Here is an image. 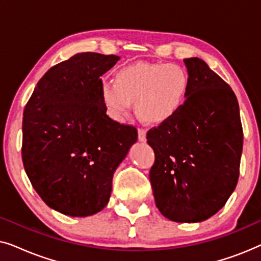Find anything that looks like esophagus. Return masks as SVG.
<instances>
[{"mask_svg":"<svg viewBox=\"0 0 261 261\" xmlns=\"http://www.w3.org/2000/svg\"><path fill=\"white\" fill-rule=\"evenodd\" d=\"M138 135H139V140L144 142L146 140V129H144V128H139Z\"/></svg>","mask_w":261,"mask_h":261,"instance_id":"1","label":"esophagus"}]
</instances>
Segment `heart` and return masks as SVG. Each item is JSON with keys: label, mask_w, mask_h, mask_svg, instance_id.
<instances>
[{"label": "heart", "mask_w": 261, "mask_h": 261, "mask_svg": "<svg viewBox=\"0 0 261 261\" xmlns=\"http://www.w3.org/2000/svg\"><path fill=\"white\" fill-rule=\"evenodd\" d=\"M190 91L188 70L174 63L138 62L123 66L115 81L102 80L101 99L108 115L116 122L127 120L133 109L142 120L166 123L178 115Z\"/></svg>", "instance_id": "b5f03b06"}]
</instances>
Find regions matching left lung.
<instances>
[{"instance_id":"8db88e82","label":"left lung","mask_w":261,"mask_h":261,"mask_svg":"<svg viewBox=\"0 0 261 261\" xmlns=\"http://www.w3.org/2000/svg\"><path fill=\"white\" fill-rule=\"evenodd\" d=\"M190 91L183 109L147 132L155 162L149 171L156 208L174 222L208 220L239 179L242 126L231 88L204 60L184 59Z\"/></svg>"}]
</instances>
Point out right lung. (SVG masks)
Returning <instances> with one entry per match:
<instances>
[{"label":"right lung","mask_w":261,"mask_h":261,"mask_svg":"<svg viewBox=\"0 0 261 261\" xmlns=\"http://www.w3.org/2000/svg\"><path fill=\"white\" fill-rule=\"evenodd\" d=\"M120 57L77 53L38 82L24 107L22 162L49 208L73 217L101 212L113 176L138 140L133 126L110 119L99 77Z\"/></svg>","instance_id":"right-lung-1"}]
</instances>
